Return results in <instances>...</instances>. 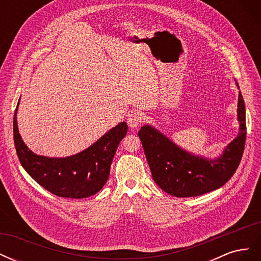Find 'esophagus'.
<instances>
[{"mask_svg": "<svg viewBox=\"0 0 261 261\" xmlns=\"http://www.w3.org/2000/svg\"><path fill=\"white\" fill-rule=\"evenodd\" d=\"M145 114L140 111H134L128 115L127 118V123L128 126L132 128H135L138 127L140 124H143L145 122Z\"/></svg>", "mask_w": 261, "mask_h": 261, "instance_id": "1", "label": "esophagus"}]
</instances>
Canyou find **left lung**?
I'll use <instances>...</instances> for the list:
<instances>
[{
	"instance_id": "8db88e82",
	"label": "left lung",
	"mask_w": 261,
	"mask_h": 261,
	"mask_svg": "<svg viewBox=\"0 0 261 261\" xmlns=\"http://www.w3.org/2000/svg\"><path fill=\"white\" fill-rule=\"evenodd\" d=\"M238 117V137L216 160L189 154L151 126H143L138 136L158 186L165 193L180 198L200 196L223 186L238 170L246 140V114L241 91Z\"/></svg>"
}]
</instances>
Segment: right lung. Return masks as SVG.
<instances>
[{"instance_id":"add662e5","label":"right lung","mask_w":261,"mask_h":261,"mask_svg":"<svg viewBox=\"0 0 261 261\" xmlns=\"http://www.w3.org/2000/svg\"><path fill=\"white\" fill-rule=\"evenodd\" d=\"M17 108L13 121L15 148L22 168L39 185L59 197L76 199L97 194L105 186L116 148L127 133V124L116 125L75 155L48 158L35 154L23 144L17 127Z\"/></svg>"}]
</instances>
